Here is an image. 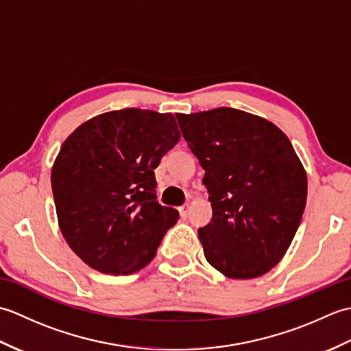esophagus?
Wrapping results in <instances>:
<instances>
[{"label":"esophagus","mask_w":351,"mask_h":351,"mask_svg":"<svg viewBox=\"0 0 351 351\" xmlns=\"http://www.w3.org/2000/svg\"><path fill=\"white\" fill-rule=\"evenodd\" d=\"M189 210H190V205H182V206H180V214H181L182 219H187Z\"/></svg>","instance_id":"obj_1"}]
</instances>
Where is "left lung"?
I'll return each mask as SVG.
<instances>
[{
  "instance_id": "8db88e82",
  "label": "left lung",
  "mask_w": 351,
  "mask_h": 351,
  "mask_svg": "<svg viewBox=\"0 0 351 351\" xmlns=\"http://www.w3.org/2000/svg\"><path fill=\"white\" fill-rule=\"evenodd\" d=\"M176 119L205 170L213 219L197 232L206 261L230 279L270 271L306 205V171L291 141L274 123L229 107Z\"/></svg>"
}]
</instances>
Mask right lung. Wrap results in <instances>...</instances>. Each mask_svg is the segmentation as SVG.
Returning a JSON list of instances; mask_svg holds the SVG:
<instances>
[{"instance_id":"obj_1","label":"right lung","mask_w":351,"mask_h":351,"mask_svg":"<svg viewBox=\"0 0 351 351\" xmlns=\"http://www.w3.org/2000/svg\"><path fill=\"white\" fill-rule=\"evenodd\" d=\"M181 138L171 113L125 108L84 122L51 170L58 226L69 247L104 274H132L180 219L156 202L155 173Z\"/></svg>"}]
</instances>
